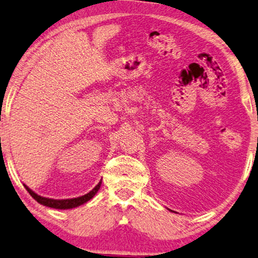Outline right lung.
<instances>
[{
    "mask_svg": "<svg viewBox=\"0 0 258 258\" xmlns=\"http://www.w3.org/2000/svg\"><path fill=\"white\" fill-rule=\"evenodd\" d=\"M102 180L97 183V185L93 188V189L89 191V193L85 194L83 196H79V198H75V199H67V200H54V199H48V198H42L38 194H35L33 190L30 189L26 185H24L26 188V190L31 194L32 198H33L36 202H39L40 204H43V206L49 207V208H54V209H72V208H77L81 206V204L86 203L89 200L93 199V196L97 193V190L100 189Z\"/></svg>",
    "mask_w": 258,
    "mask_h": 258,
    "instance_id": "add662e5",
    "label": "right lung"
}]
</instances>
